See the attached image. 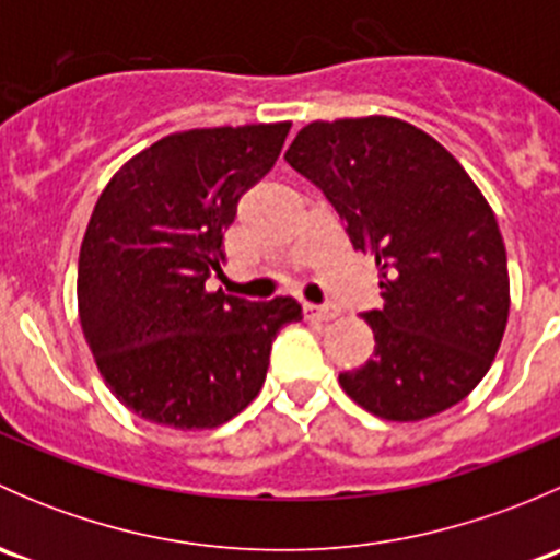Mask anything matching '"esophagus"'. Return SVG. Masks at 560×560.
<instances>
[{"label": "esophagus", "instance_id": "34e87169", "mask_svg": "<svg viewBox=\"0 0 560 560\" xmlns=\"http://www.w3.org/2000/svg\"><path fill=\"white\" fill-rule=\"evenodd\" d=\"M303 314H306L308 319L330 322L338 316V308L336 306H314V303H306V306H303Z\"/></svg>", "mask_w": 560, "mask_h": 560}]
</instances>
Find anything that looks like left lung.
<instances>
[{
  "instance_id": "8db88e82",
  "label": "left lung",
  "mask_w": 560,
  "mask_h": 560,
  "mask_svg": "<svg viewBox=\"0 0 560 560\" xmlns=\"http://www.w3.org/2000/svg\"><path fill=\"white\" fill-rule=\"evenodd\" d=\"M284 160L330 200L380 268L385 306L365 312L374 358L338 376L382 420L450 409L482 382L510 316L493 208L439 140L400 118L312 121Z\"/></svg>"
}]
</instances>
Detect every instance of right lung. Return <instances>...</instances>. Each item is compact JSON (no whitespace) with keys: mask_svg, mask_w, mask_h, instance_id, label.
Listing matches in <instances>:
<instances>
[{"mask_svg":"<svg viewBox=\"0 0 560 560\" xmlns=\"http://www.w3.org/2000/svg\"><path fill=\"white\" fill-rule=\"evenodd\" d=\"M290 121L189 129L135 154L103 189L78 257V314L110 393L143 420L202 431L262 389L292 298L208 292L238 200L276 165Z\"/></svg>","mask_w":560,"mask_h":560,"instance_id":"1","label":"right lung"}]
</instances>
